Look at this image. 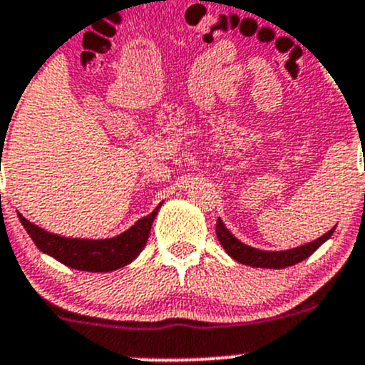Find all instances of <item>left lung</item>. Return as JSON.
Instances as JSON below:
<instances>
[{
	"mask_svg": "<svg viewBox=\"0 0 365 365\" xmlns=\"http://www.w3.org/2000/svg\"><path fill=\"white\" fill-rule=\"evenodd\" d=\"M334 230L325 233L323 237L316 238L314 242H309V244L300 245V247L295 249H288V251H261V249L251 247V245H245L244 242L238 240L220 219H217V238H219L220 245L224 247V251L230 254L233 259H237L238 263L242 264H249V267H256V268H286V267H292V264L300 263L304 261L305 257L311 256L316 249L319 247L322 244H325L330 237H332Z\"/></svg>",
	"mask_w": 365,
	"mask_h": 365,
	"instance_id": "left-lung-1",
	"label": "left lung"
}]
</instances>
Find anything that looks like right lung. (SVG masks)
<instances>
[{"label": "right lung", "mask_w": 365, "mask_h": 365, "mask_svg": "<svg viewBox=\"0 0 365 365\" xmlns=\"http://www.w3.org/2000/svg\"><path fill=\"white\" fill-rule=\"evenodd\" d=\"M160 205L150 215L139 219L127 231L113 238H104V240L60 237V235L49 233L36 224L29 222L19 212H17V217L24 230L28 231L29 238L47 256H53L54 259L70 268H76V270L113 272L132 263L143 251Z\"/></svg>", "instance_id": "1"}]
</instances>
